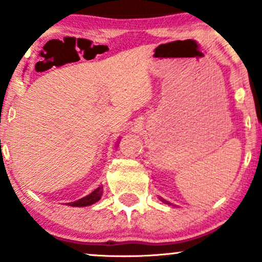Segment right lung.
Returning a JSON list of instances; mask_svg holds the SVG:
<instances>
[{
    "label": "right lung",
    "mask_w": 262,
    "mask_h": 262,
    "mask_svg": "<svg viewBox=\"0 0 262 262\" xmlns=\"http://www.w3.org/2000/svg\"><path fill=\"white\" fill-rule=\"evenodd\" d=\"M102 188H103V187H102V186H100V187H97V188L95 189V191L91 192V193H90L89 196L81 198V200L76 201V202L69 203V206H71V207H85V206H91V204L96 203V202H97V201L101 198V196H102V191H103V189H102Z\"/></svg>",
    "instance_id": "right-lung-1"
}]
</instances>
